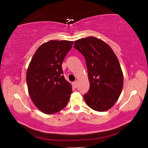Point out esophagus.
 Returning <instances> with one entry per match:
<instances>
[{
    "instance_id": "esophagus-1",
    "label": "esophagus",
    "mask_w": 148,
    "mask_h": 148,
    "mask_svg": "<svg viewBox=\"0 0 148 148\" xmlns=\"http://www.w3.org/2000/svg\"><path fill=\"white\" fill-rule=\"evenodd\" d=\"M72 85H73L74 88H76L78 86V82H77V81H74V83H72Z\"/></svg>"
}]
</instances>
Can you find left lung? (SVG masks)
Listing matches in <instances>:
<instances>
[{"label":"left lung","mask_w":148,"mask_h":148,"mask_svg":"<svg viewBox=\"0 0 148 148\" xmlns=\"http://www.w3.org/2000/svg\"><path fill=\"white\" fill-rule=\"evenodd\" d=\"M74 48L85 58L90 89L87 105L99 112L111 108L122 92L123 74L117 56L108 44L95 37L76 40Z\"/></svg>","instance_id":"1"}]
</instances>
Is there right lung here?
<instances>
[{"instance_id":"add662e5","label":"right lung","mask_w":148,"mask_h":148,"mask_svg":"<svg viewBox=\"0 0 148 148\" xmlns=\"http://www.w3.org/2000/svg\"><path fill=\"white\" fill-rule=\"evenodd\" d=\"M73 41L54 40L42 44L34 55L27 71L28 91L40 111L52 114L67 106L72 86L63 75L62 64Z\"/></svg>"}]
</instances>
